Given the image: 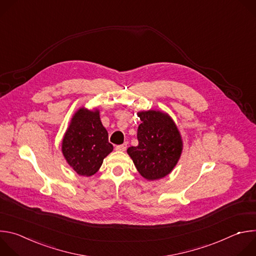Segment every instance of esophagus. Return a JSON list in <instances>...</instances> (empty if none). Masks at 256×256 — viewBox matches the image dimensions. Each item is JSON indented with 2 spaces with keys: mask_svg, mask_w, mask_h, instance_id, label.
<instances>
[{
  "mask_svg": "<svg viewBox=\"0 0 256 256\" xmlns=\"http://www.w3.org/2000/svg\"><path fill=\"white\" fill-rule=\"evenodd\" d=\"M126 147H128V144L124 142V144H118L116 147V150H118V151H126Z\"/></svg>",
  "mask_w": 256,
  "mask_h": 256,
  "instance_id": "obj_1",
  "label": "esophagus"
}]
</instances>
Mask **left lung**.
<instances>
[{
	"label": "left lung",
	"instance_id": "8db88e82",
	"mask_svg": "<svg viewBox=\"0 0 256 256\" xmlns=\"http://www.w3.org/2000/svg\"><path fill=\"white\" fill-rule=\"evenodd\" d=\"M138 116L142 120L136 134L138 144L136 147H130L128 153L144 178L160 179L172 171L180 158V134L171 118L164 112L149 110Z\"/></svg>",
	"mask_w": 256,
	"mask_h": 256
}]
</instances>
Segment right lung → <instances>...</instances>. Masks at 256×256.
Returning a JSON list of instances; mask_svg holds the SVG:
<instances>
[{
    "label": "right lung",
    "instance_id": "obj_1",
    "mask_svg": "<svg viewBox=\"0 0 256 256\" xmlns=\"http://www.w3.org/2000/svg\"><path fill=\"white\" fill-rule=\"evenodd\" d=\"M114 150L108 132L102 126L99 112L81 108L72 118L62 140V154L79 175L91 176Z\"/></svg>",
    "mask_w": 256,
    "mask_h": 256
}]
</instances>
